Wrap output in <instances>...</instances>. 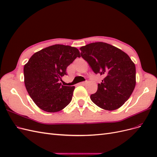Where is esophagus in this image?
Here are the masks:
<instances>
[{"label":"esophagus","mask_w":157,"mask_h":157,"mask_svg":"<svg viewBox=\"0 0 157 157\" xmlns=\"http://www.w3.org/2000/svg\"><path fill=\"white\" fill-rule=\"evenodd\" d=\"M86 82H82L79 83V85H80V86H84V85H86Z\"/></svg>","instance_id":"obj_1"}]
</instances>
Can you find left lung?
Masks as SVG:
<instances>
[{
	"instance_id": "8db88e82",
	"label": "left lung",
	"mask_w": 157,
	"mask_h": 157,
	"mask_svg": "<svg viewBox=\"0 0 157 157\" xmlns=\"http://www.w3.org/2000/svg\"><path fill=\"white\" fill-rule=\"evenodd\" d=\"M82 58L96 74L104 77L91 100L104 110L120 108L130 97L136 83V66L124 52L105 42L80 47Z\"/></svg>"
}]
</instances>
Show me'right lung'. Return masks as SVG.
Masks as SVG:
<instances>
[{"instance_id": "obj_1", "label": "right lung", "mask_w": 157, "mask_h": 157, "mask_svg": "<svg viewBox=\"0 0 157 157\" xmlns=\"http://www.w3.org/2000/svg\"><path fill=\"white\" fill-rule=\"evenodd\" d=\"M77 57H80L77 48L55 44L36 52L24 65L26 90L42 110L58 112L71 102L75 87L63 86L60 81Z\"/></svg>"}]
</instances>
